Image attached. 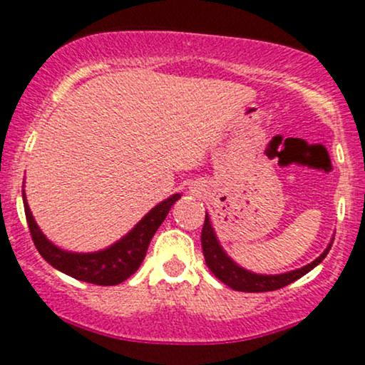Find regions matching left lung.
Here are the masks:
<instances>
[{
    "label": "left lung",
    "instance_id": "1",
    "mask_svg": "<svg viewBox=\"0 0 365 365\" xmlns=\"http://www.w3.org/2000/svg\"><path fill=\"white\" fill-rule=\"evenodd\" d=\"M200 242H202V250H204V259H206L207 267L211 269V273L216 276L220 282L228 284L230 288L237 292H271L278 290V288L287 287L295 282V279L302 278L304 274H307L309 271H312L317 264L322 262V259L326 257L329 252L331 245H333V238H331L329 245L326 247L324 252H322L316 261H312L307 266L300 267V269L288 271V273L282 274H257L252 271L245 269V267L238 266V264L225 252V249L221 247L220 240H217L215 228H212L211 220H209L206 212V220H204L202 226V235H200Z\"/></svg>",
    "mask_w": 365,
    "mask_h": 365
}]
</instances>
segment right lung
Instances as JSON below:
<instances>
[{
    "instance_id": "1",
    "label": "right lung",
    "mask_w": 365,
    "mask_h": 365,
    "mask_svg": "<svg viewBox=\"0 0 365 365\" xmlns=\"http://www.w3.org/2000/svg\"><path fill=\"white\" fill-rule=\"evenodd\" d=\"M25 217H27L29 230H31L32 240L36 249L48 261L54 269L72 276L75 279L87 282L92 284H103L111 287L130 278L140 267L144 261L150 238L154 237L156 230L161 226L165 217L168 216L171 206L180 199V194H173L158 206H154L142 220L133 226L125 237L110 247L96 252H70L54 245L48 237L41 232L37 226L31 207L27 204L25 190H22Z\"/></svg>"
}]
</instances>
